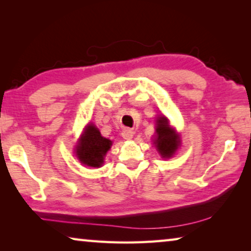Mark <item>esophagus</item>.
I'll return each instance as SVG.
<instances>
[{
	"label": "esophagus",
	"mask_w": 251,
	"mask_h": 251,
	"mask_svg": "<svg viewBox=\"0 0 251 251\" xmlns=\"http://www.w3.org/2000/svg\"><path fill=\"white\" fill-rule=\"evenodd\" d=\"M122 136H123V138H124V139H127V141H128V139H131V138H133V136H134V131L131 130V129H129V128H125L124 130L122 131Z\"/></svg>",
	"instance_id": "obj_1"
}]
</instances>
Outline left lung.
I'll use <instances>...</instances> for the list:
<instances>
[{"instance_id":"left-lung-1","label":"left lung","mask_w":251,"mask_h":251,"mask_svg":"<svg viewBox=\"0 0 251 251\" xmlns=\"http://www.w3.org/2000/svg\"><path fill=\"white\" fill-rule=\"evenodd\" d=\"M156 134L154 143L157 151L164 158H171L179 146V138H178L175 130L169 127L167 120L164 116L157 120Z\"/></svg>"}]
</instances>
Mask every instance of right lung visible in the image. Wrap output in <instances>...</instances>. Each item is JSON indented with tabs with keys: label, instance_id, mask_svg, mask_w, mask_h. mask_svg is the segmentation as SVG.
<instances>
[{
	"label": "right lung",
	"instance_id": "1",
	"mask_svg": "<svg viewBox=\"0 0 251 251\" xmlns=\"http://www.w3.org/2000/svg\"><path fill=\"white\" fill-rule=\"evenodd\" d=\"M112 142L103 137L94 125L90 124L79 139L76 148V155L80 163L91 167H100L104 161V156L110 148Z\"/></svg>",
	"mask_w": 251,
	"mask_h": 251
}]
</instances>
